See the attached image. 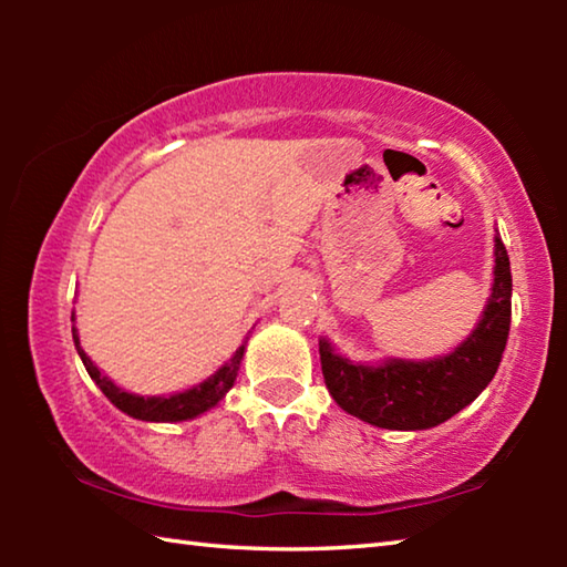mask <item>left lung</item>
<instances>
[{
    "mask_svg": "<svg viewBox=\"0 0 567 567\" xmlns=\"http://www.w3.org/2000/svg\"><path fill=\"white\" fill-rule=\"evenodd\" d=\"M511 257L495 237V282L475 332L437 360H390L364 368L340 358L320 340L322 375L334 402L350 415L388 430L435 427L470 405L501 364L511 332Z\"/></svg>",
    "mask_w": 567,
    "mask_h": 567,
    "instance_id": "left-lung-1",
    "label": "left lung"
}]
</instances>
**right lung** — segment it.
<instances>
[{
    "label": "right lung",
    "mask_w": 567,
    "mask_h": 567,
    "mask_svg": "<svg viewBox=\"0 0 567 567\" xmlns=\"http://www.w3.org/2000/svg\"><path fill=\"white\" fill-rule=\"evenodd\" d=\"M72 338L76 344V352H80V358L84 362V368H87V372H90V378L97 382L100 390L110 398L112 405L120 408L122 412H127L130 417L147 420V422H179V420L203 415L205 410L215 408L217 402L225 398V392L235 385L239 360H243V354H245V344H243V348L235 352V358L229 360L225 368H219L213 378L199 382L197 388L177 392V395H169V398H140V395H132V392L120 390L112 380L104 378L102 372L94 368V362L80 348V338H76L74 328H72Z\"/></svg>",
    "instance_id": "1"
}]
</instances>
